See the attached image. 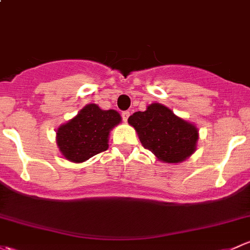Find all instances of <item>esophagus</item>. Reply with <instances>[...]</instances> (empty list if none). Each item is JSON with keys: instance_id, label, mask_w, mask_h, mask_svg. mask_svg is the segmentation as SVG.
I'll return each instance as SVG.
<instances>
[{"instance_id": "esophagus-1", "label": "esophagus", "mask_w": 250, "mask_h": 250, "mask_svg": "<svg viewBox=\"0 0 250 250\" xmlns=\"http://www.w3.org/2000/svg\"><path fill=\"white\" fill-rule=\"evenodd\" d=\"M129 115H130L129 111H123L121 116H122L123 121H125V122H127V120H128V117H129Z\"/></svg>"}]
</instances>
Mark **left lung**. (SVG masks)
<instances>
[{
    "label": "left lung",
    "instance_id": "left-lung-1",
    "mask_svg": "<svg viewBox=\"0 0 250 250\" xmlns=\"http://www.w3.org/2000/svg\"><path fill=\"white\" fill-rule=\"evenodd\" d=\"M128 123L135 128L143 146L162 162L180 163L196 148L199 134L195 125L162 104H151L145 111L134 112Z\"/></svg>",
    "mask_w": 250,
    "mask_h": 250
}]
</instances>
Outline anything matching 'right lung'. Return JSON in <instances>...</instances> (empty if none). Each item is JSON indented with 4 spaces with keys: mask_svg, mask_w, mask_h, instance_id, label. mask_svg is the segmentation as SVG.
<instances>
[{
    "mask_svg": "<svg viewBox=\"0 0 250 250\" xmlns=\"http://www.w3.org/2000/svg\"><path fill=\"white\" fill-rule=\"evenodd\" d=\"M121 122L115 110H102L88 104L73 120L57 129V146L63 157L81 163L106 151L109 133Z\"/></svg>",
    "mask_w": 250,
    "mask_h": 250,
    "instance_id": "obj_1",
    "label": "right lung"
}]
</instances>
